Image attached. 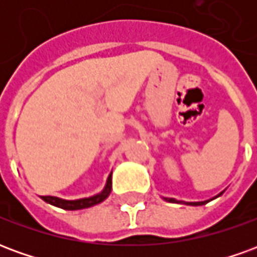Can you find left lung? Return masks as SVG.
Returning a JSON list of instances; mask_svg holds the SVG:
<instances>
[{"mask_svg": "<svg viewBox=\"0 0 257 257\" xmlns=\"http://www.w3.org/2000/svg\"><path fill=\"white\" fill-rule=\"evenodd\" d=\"M223 193H224V190H223L221 193L217 194V195H215L213 198L205 199V201H198V202H186V201H178V199L167 198V197H162V198L165 199V201H168V202H176V204H184V205H191V206H198V205H205V204H206V202H209V201H212V199H215V198H217V197H220V195Z\"/></svg>", "mask_w": 257, "mask_h": 257, "instance_id": "left-lung-1", "label": "left lung"}]
</instances>
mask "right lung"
Segmentation results:
<instances>
[{"instance_id":"right-lung-1","label":"right lung","mask_w":257,"mask_h":257,"mask_svg":"<svg viewBox=\"0 0 257 257\" xmlns=\"http://www.w3.org/2000/svg\"><path fill=\"white\" fill-rule=\"evenodd\" d=\"M111 175L112 172L108 175L107 182L104 184V187L101 190L100 193L95 194V195H90V197H85V198L79 199H63L59 198V197H53V195H42L41 198L48 202V204L53 205V206H58L62 209L66 210H78V209H85V208H90L93 205H97L103 202L104 199L110 195L112 189V182H111Z\"/></svg>"}]
</instances>
